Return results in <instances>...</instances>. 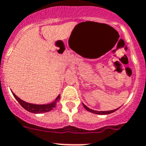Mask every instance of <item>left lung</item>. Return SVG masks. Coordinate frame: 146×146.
Returning <instances> with one entry per match:
<instances>
[{
  "label": "left lung",
  "mask_w": 146,
  "mask_h": 146,
  "mask_svg": "<svg viewBox=\"0 0 146 146\" xmlns=\"http://www.w3.org/2000/svg\"><path fill=\"white\" fill-rule=\"evenodd\" d=\"M83 106L84 107V108L86 109V110H87V111H90V112H92V113H94V114H111V113L114 112V111H117V110H118V109L119 108H117L116 109V110H110V111H96V110H92V109L88 108V107H86V106L85 105V104H83Z\"/></svg>",
  "instance_id": "left-lung-1"
}]
</instances>
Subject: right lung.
Wrapping results in <instances>:
<instances>
[{
	"mask_svg": "<svg viewBox=\"0 0 146 146\" xmlns=\"http://www.w3.org/2000/svg\"><path fill=\"white\" fill-rule=\"evenodd\" d=\"M13 96L15 97V99L19 102L20 104H21V107L24 109H25L27 111H29V112L35 113V114H40V113H44V112H47V111H50L51 110H52L55 107L57 103L59 101L60 96L58 95V97L56 98V99L53 102L50 103V104H31V103H28V102H26L24 101L21 100L20 98L18 97L14 93H13Z\"/></svg>",
	"mask_w": 146,
	"mask_h": 146,
	"instance_id": "obj_1",
	"label": "right lung"
}]
</instances>
